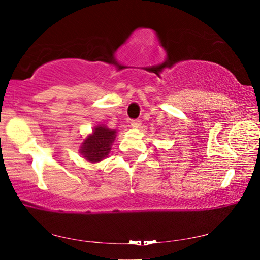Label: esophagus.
<instances>
[{"mask_svg": "<svg viewBox=\"0 0 260 260\" xmlns=\"http://www.w3.org/2000/svg\"><path fill=\"white\" fill-rule=\"evenodd\" d=\"M141 125V120L140 119H133L131 120V126L134 127V128H138V127Z\"/></svg>", "mask_w": 260, "mask_h": 260, "instance_id": "1", "label": "esophagus"}]
</instances>
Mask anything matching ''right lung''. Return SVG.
<instances>
[{"label": "right lung", "mask_w": 260, "mask_h": 260, "mask_svg": "<svg viewBox=\"0 0 260 260\" xmlns=\"http://www.w3.org/2000/svg\"><path fill=\"white\" fill-rule=\"evenodd\" d=\"M114 138L116 131L109 129L105 126H98L93 134L82 142L81 155L89 161H101L108 156Z\"/></svg>", "instance_id": "1"}]
</instances>
